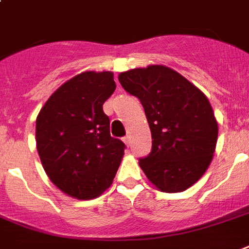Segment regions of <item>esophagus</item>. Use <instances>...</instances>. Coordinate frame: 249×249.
<instances>
[{"mask_svg":"<svg viewBox=\"0 0 249 249\" xmlns=\"http://www.w3.org/2000/svg\"><path fill=\"white\" fill-rule=\"evenodd\" d=\"M124 142H125V144L126 145H129L131 143V139H130V137H129V135H126V137H125L124 138Z\"/></svg>","mask_w":249,"mask_h":249,"instance_id":"esophagus-1","label":"esophagus"}]
</instances>
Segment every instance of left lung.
Returning <instances> with one entry per match:
<instances>
[{
  "instance_id": "obj_1",
  "label": "left lung",
  "mask_w": 249,
  "mask_h": 249,
  "mask_svg": "<svg viewBox=\"0 0 249 249\" xmlns=\"http://www.w3.org/2000/svg\"><path fill=\"white\" fill-rule=\"evenodd\" d=\"M125 90L141 101L152 134V151L139 160L151 183L166 193L184 192L209 169L219 126L205 93L163 65L119 74Z\"/></svg>"
}]
</instances>
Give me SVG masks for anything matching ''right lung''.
Masks as SVG:
<instances>
[{
  "label": "right lung",
  "instance_id": "right-lung-1",
  "mask_svg": "<svg viewBox=\"0 0 249 249\" xmlns=\"http://www.w3.org/2000/svg\"><path fill=\"white\" fill-rule=\"evenodd\" d=\"M114 72H80L52 93L36 123L40 162L65 195L92 199L110 187L125 144L110 134L105 101L114 93Z\"/></svg>",
  "mask_w": 249,
  "mask_h": 249
}]
</instances>
